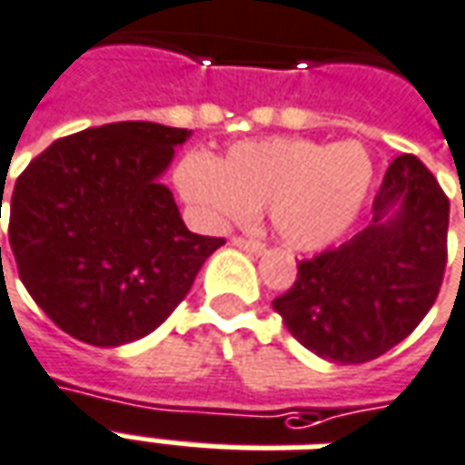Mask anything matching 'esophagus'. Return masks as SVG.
<instances>
[{
  "label": "esophagus",
  "mask_w": 465,
  "mask_h": 465,
  "mask_svg": "<svg viewBox=\"0 0 465 465\" xmlns=\"http://www.w3.org/2000/svg\"><path fill=\"white\" fill-rule=\"evenodd\" d=\"M236 246H242L246 252H262L264 249V242H259V239H252V236H233L232 239Z\"/></svg>",
  "instance_id": "34e87169"
}]
</instances>
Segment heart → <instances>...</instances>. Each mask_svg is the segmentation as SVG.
Instances as JSON below:
<instances>
[{
  "label": "heart",
  "instance_id": "heart-1",
  "mask_svg": "<svg viewBox=\"0 0 465 465\" xmlns=\"http://www.w3.org/2000/svg\"><path fill=\"white\" fill-rule=\"evenodd\" d=\"M375 176L355 141L269 138L236 143L213 163L199 153L176 168V183L213 222H246L269 209L277 233L294 249H322L352 226Z\"/></svg>",
  "mask_w": 465,
  "mask_h": 465
}]
</instances>
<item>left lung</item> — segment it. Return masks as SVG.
I'll list each match as a JSON object with an SVG mask.
<instances>
[{
  "instance_id": "obj_1",
  "label": "left lung",
  "mask_w": 465,
  "mask_h": 465,
  "mask_svg": "<svg viewBox=\"0 0 465 465\" xmlns=\"http://www.w3.org/2000/svg\"><path fill=\"white\" fill-rule=\"evenodd\" d=\"M399 211L385 220L387 211ZM448 196L413 153L382 178L372 223L350 242L302 259L294 284L272 302L314 355L357 365L385 355L438 300L448 262Z\"/></svg>"
}]
</instances>
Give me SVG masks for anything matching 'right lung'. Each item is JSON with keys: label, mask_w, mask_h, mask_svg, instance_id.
I'll list each match as a JSON object with an SVG mask.
<instances>
[{"label": "right lung", "mask_w": 465, "mask_h": 465, "mask_svg": "<svg viewBox=\"0 0 465 465\" xmlns=\"http://www.w3.org/2000/svg\"><path fill=\"white\" fill-rule=\"evenodd\" d=\"M188 135L108 123L54 141L19 173L9 201L19 279L74 340L118 347L153 332L223 243L188 232L158 183Z\"/></svg>", "instance_id": "1"}]
</instances>
